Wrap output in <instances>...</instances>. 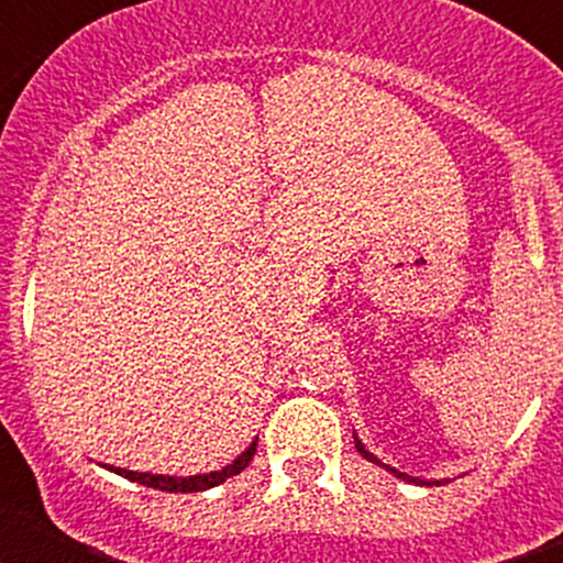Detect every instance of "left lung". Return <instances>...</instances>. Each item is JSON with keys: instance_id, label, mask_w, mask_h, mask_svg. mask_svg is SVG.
Returning a JSON list of instances; mask_svg holds the SVG:
<instances>
[{"instance_id": "1", "label": "left lung", "mask_w": 563, "mask_h": 563, "mask_svg": "<svg viewBox=\"0 0 563 563\" xmlns=\"http://www.w3.org/2000/svg\"><path fill=\"white\" fill-rule=\"evenodd\" d=\"M355 449H357V451H361V454H363V456H366V460H369V462H375V465H383V462H380V460H377V456H372V454H369V451L363 449V445H361V440H355ZM395 474H397V476H400V479H409V476H406V474H400V471H395ZM409 482H422V479H409ZM431 485H434V482H431Z\"/></svg>"}]
</instances>
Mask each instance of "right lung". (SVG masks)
<instances>
[{
  "mask_svg": "<svg viewBox=\"0 0 563 563\" xmlns=\"http://www.w3.org/2000/svg\"><path fill=\"white\" fill-rule=\"evenodd\" d=\"M253 454H256V442H253L245 454L236 456L231 465L222 467V471H211V474H202V476H186V479H180V476H163V474H137V471H126V467H109V471L121 474L123 479H132V482H141V485L146 487H154V490H166V494H197V490H208V487H217L225 479H231V476L242 474V471L247 467V462L253 460Z\"/></svg>",
  "mask_w": 563,
  "mask_h": 563,
  "instance_id": "add662e5",
  "label": "right lung"
}]
</instances>
